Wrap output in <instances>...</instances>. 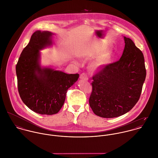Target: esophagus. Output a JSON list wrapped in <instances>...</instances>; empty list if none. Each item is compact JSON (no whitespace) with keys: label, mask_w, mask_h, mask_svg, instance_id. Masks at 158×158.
I'll list each match as a JSON object with an SVG mask.
<instances>
[{"label":"esophagus","mask_w":158,"mask_h":158,"mask_svg":"<svg viewBox=\"0 0 158 158\" xmlns=\"http://www.w3.org/2000/svg\"><path fill=\"white\" fill-rule=\"evenodd\" d=\"M80 79L87 81V80H88V76H87V75L86 73H82V74L80 75Z\"/></svg>","instance_id":"obj_1"}]
</instances>
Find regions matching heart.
Segmentation results:
<instances>
[{
    "instance_id": "1",
    "label": "heart",
    "mask_w": 158,
    "mask_h": 158,
    "mask_svg": "<svg viewBox=\"0 0 158 158\" xmlns=\"http://www.w3.org/2000/svg\"><path fill=\"white\" fill-rule=\"evenodd\" d=\"M111 59V53L109 51L104 52L99 59L92 64V68L94 69H98L102 66L109 63Z\"/></svg>"
}]
</instances>
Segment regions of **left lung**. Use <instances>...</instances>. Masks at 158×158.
<instances>
[{"label":"left lung","mask_w":158,"mask_h":158,"mask_svg":"<svg viewBox=\"0 0 158 158\" xmlns=\"http://www.w3.org/2000/svg\"><path fill=\"white\" fill-rule=\"evenodd\" d=\"M119 60L106 65L93 77L89 104L96 115L114 118L125 114L139 99L146 77L143 53L129 38Z\"/></svg>","instance_id":"obj_1"}]
</instances>
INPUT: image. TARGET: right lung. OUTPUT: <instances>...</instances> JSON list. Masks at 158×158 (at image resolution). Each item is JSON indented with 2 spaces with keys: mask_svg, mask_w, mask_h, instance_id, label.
Segmentation results:
<instances>
[{
  "mask_svg": "<svg viewBox=\"0 0 158 158\" xmlns=\"http://www.w3.org/2000/svg\"><path fill=\"white\" fill-rule=\"evenodd\" d=\"M53 35L49 31L34 32L16 66L22 101L32 111L41 115L59 112L68 89L79 76V74H68L51 67H41L40 51L52 45Z\"/></svg>",
  "mask_w": 158,
  "mask_h": 158,
  "instance_id": "obj_1",
  "label": "right lung"
}]
</instances>
